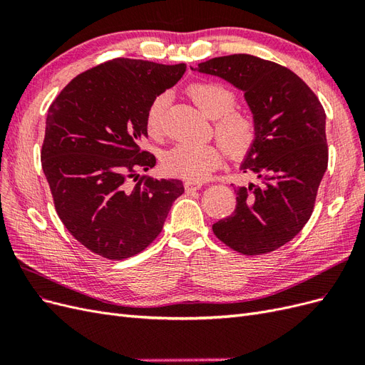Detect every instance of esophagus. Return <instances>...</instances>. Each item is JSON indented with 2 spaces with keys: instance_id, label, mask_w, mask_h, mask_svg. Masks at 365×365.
<instances>
[{
  "instance_id": "esophagus-1",
  "label": "esophagus",
  "mask_w": 365,
  "mask_h": 365,
  "mask_svg": "<svg viewBox=\"0 0 365 365\" xmlns=\"http://www.w3.org/2000/svg\"><path fill=\"white\" fill-rule=\"evenodd\" d=\"M202 187V184L201 182H193V181H187L185 184H184V189H185V192H195V190H200Z\"/></svg>"
}]
</instances>
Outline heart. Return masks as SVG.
<instances>
[{
  "instance_id": "obj_1",
  "label": "heart",
  "mask_w": 365,
  "mask_h": 365,
  "mask_svg": "<svg viewBox=\"0 0 365 365\" xmlns=\"http://www.w3.org/2000/svg\"><path fill=\"white\" fill-rule=\"evenodd\" d=\"M187 94L201 111L213 118L216 138L230 157L242 158L254 148L259 134L257 120L245 109L236 108L237 96L225 85L201 81L187 88ZM168 96L153 98L146 114V129L150 137L163 132ZM224 163V150L217 143H180L163 157V168L172 176L200 182Z\"/></svg>"
}]
</instances>
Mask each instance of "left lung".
<instances>
[{
    "mask_svg": "<svg viewBox=\"0 0 365 365\" xmlns=\"http://www.w3.org/2000/svg\"><path fill=\"white\" fill-rule=\"evenodd\" d=\"M196 70L244 91L259 128L242 170L260 182L235 190V212L213 224V233L245 256L275 251L314 212L329 161L324 108L294 71L251 54L213 58Z\"/></svg>",
    "mask_w": 365,
    "mask_h": 365,
    "instance_id": "8db88e82",
    "label": "left lung"
}]
</instances>
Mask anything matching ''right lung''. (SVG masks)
<instances>
[{"instance_id":"obj_1","label":"right lung","mask_w":365,"mask_h":365,"mask_svg":"<svg viewBox=\"0 0 365 365\" xmlns=\"http://www.w3.org/2000/svg\"><path fill=\"white\" fill-rule=\"evenodd\" d=\"M185 68L117 58L76 76L48 108L41 161L54 208L71 236L105 259L146 250L184 193L180 180L137 172L157 163L140 148L148 109Z\"/></svg>"}]
</instances>
